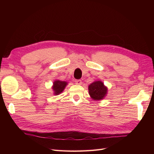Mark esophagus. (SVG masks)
Wrapping results in <instances>:
<instances>
[{"instance_id":"34e87169","label":"esophagus","mask_w":154,"mask_h":154,"mask_svg":"<svg viewBox=\"0 0 154 154\" xmlns=\"http://www.w3.org/2000/svg\"><path fill=\"white\" fill-rule=\"evenodd\" d=\"M75 83L77 85H82V82L81 80H76Z\"/></svg>"}]
</instances>
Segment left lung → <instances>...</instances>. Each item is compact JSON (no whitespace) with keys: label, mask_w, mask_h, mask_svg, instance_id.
Listing matches in <instances>:
<instances>
[{"label":"left lung","mask_w":154,"mask_h":154,"mask_svg":"<svg viewBox=\"0 0 154 154\" xmlns=\"http://www.w3.org/2000/svg\"><path fill=\"white\" fill-rule=\"evenodd\" d=\"M107 88L104 86L103 82L97 81L93 82L88 86V93L94 100H100L106 94Z\"/></svg>","instance_id":"left-lung-1"}]
</instances>
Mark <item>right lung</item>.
I'll list each match as a JSON object with an SVG mask.
<instances>
[{
	"instance_id": "right-lung-1",
	"label": "right lung",
	"mask_w": 154,
	"mask_h": 154,
	"mask_svg": "<svg viewBox=\"0 0 154 154\" xmlns=\"http://www.w3.org/2000/svg\"><path fill=\"white\" fill-rule=\"evenodd\" d=\"M67 83L66 82H62L60 80L55 81L53 83V88L54 91V94L57 95L61 93L66 87Z\"/></svg>"
}]
</instances>
